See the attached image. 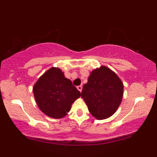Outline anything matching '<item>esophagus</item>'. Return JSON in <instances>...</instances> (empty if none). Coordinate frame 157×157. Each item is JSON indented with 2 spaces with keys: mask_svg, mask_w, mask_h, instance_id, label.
<instances>
[{
  "mask_svg": "<svg viewBox=\"0 0 157 157\" xmlns=\"http://www.w3.org/2000/svg\"><path fill=\"white\" fill-rule=\"evenodd\" d=\"M77 89H78L79 91H80V92H81V91H82V86H77Z\"/></svg>",
  "mask_w": 157,
  "mask_h": 157,
  "instance_id": "34e87169",
  "label": "esophagus"
}]
</instances>
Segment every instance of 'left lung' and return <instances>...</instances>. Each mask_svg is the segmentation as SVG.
<instances>
[{
    "mask_svg": "<svg viewBox=\"0 0 157 157\" xmlns=\"http://www.w3.org/2000/svg\"><path fill=\"white\" fill-rule=\"evenodd\" d=\"M123 82L105 66L94 69L84 84L81 97L97 120H105L117 111L123 96Z\"/></svg>",
    "mask_w": 157,
    "mask_h": 157,
    "instance_id": "obj_1",
    "label": "left lung"
}]
</instances>
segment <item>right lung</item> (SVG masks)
I'll use <instances>...</instances> for the list:
<instances>
[{
  "label": "right lung",
  "instance_id": "obj_1",
  "mask_svg": "<svg viewBox=\"0 0 157 157\" xmlns=\"http://www.w3.org/2000/svg\"><path fill=\"white\" fill-rule=\"evenodd\" d=\"M33 93L39 109L52 118L60 119L67 115L71 105L81 94L65 77L59 68L52 67L39 77L34 85Z\"/></svg>",
  "mask_w": 157,
  "mask_h": 157
}]
</instances>
